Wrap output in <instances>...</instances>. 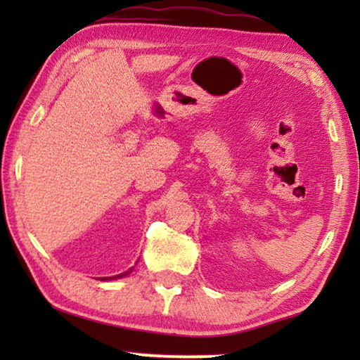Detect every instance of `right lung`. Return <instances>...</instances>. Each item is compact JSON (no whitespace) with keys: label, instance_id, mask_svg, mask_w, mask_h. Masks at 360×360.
I'll list each match as a JSON object with an SVG mask.
<instances>
[{"label":"right lung","instance_id":"obj_1","mask_svg":"<svg viewBox=\"0 0 360 360\" xmlns=\"http://www.w3.org/2000/svg\"><path fill=\"white\" fill-rule=\"evenodd\" d=\"M129 273H131V270H130V271H125V273H122V275H117V276H111V278H101V279H117V278H124V276L129 275Z\"/></svg>","mask_w":360,"mask_h":360}]
</instances>
